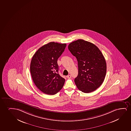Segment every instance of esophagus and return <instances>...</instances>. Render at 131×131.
I'll return each mask as SVG.
<instances>
[{"instance_id": "1", "label": "esophagus", "mask_w": 131, "mask_h": 131, "mask_svg": "<svg viewBox=\"0 0 131 131\" xmlns=\"http://www.w3.org/2000/svg\"><path fill=\"white\" fill-rule=\"evenodd\" d=\"M67 77L68 79H71V75H68L67 76Z\"/></svg>"}]
</instances>
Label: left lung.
<instances>
[{"label": "left lung", "instance_id": "obj_1", "mask_svg": "<svg viewBox=\"0 0 131 131\" xmlns=\"http://www.w3.org/2000/svg\"><path fill=\"white\" fill-rule=\"evenodd\" d=\"M68 48L78 61V75L74 81L84 93L93 92L104 82L107 71L105 58L97 46L83 39L70 43Z\"/></svg>", "mask_w": 131, "mask_h": 131}]
</instances>
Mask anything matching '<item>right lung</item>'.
<instances>
[{"label": "right lung", "instance_id": "right-lung-1", "mask_svg": "<svg viewBox=\"0 0 131 131\" xmlns=\"http://www.w3.org/2000/svg\"><path fill=\"white\" fill-rule=\"evenodd\" d=\"M66 47V43L50 42L39 48L33 56L31 77L36 86L44 93L54 95L64 84L65 80L58 73L57 60Z\"/></svg>", "mask_w": 131, "mask_h": 131}]
</instances>
